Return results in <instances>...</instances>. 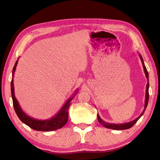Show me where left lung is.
<instances>
[{
	"instance_id": "1",
	"label": "left lung",
	"mask_w": 160,
	"mask_h": 160,
	"mask_svg": "<svg viewBox=\"0 0 160 160\" xmlns=\"http://www.w3.org/2000/svg\"><path fill=\"white\" fill-rule=\"evenodd\" d=\"M139 56L140 57V59H141V61L142 62V65L143 67V70H144V72L146 74V77L148 79V84L146 85V100H145V105H144V109L143 110V112L142 113V114L140 115L138 118H137L135 119H134L133 121H132V122H129L128 123H121V124H115V123H107L105 121H103L102 119L100 118V116L99 115V114H98V122L102 124L103 126L106 128L108 129H115V130H123V129H129L132 128V126H133V125L136 123L138 119L142 117L143 115L145 110H146L148 104V101H149V75H148V72L147 71V69L146 66L144 65V62H143V59L142 57V55L139 53Z\"/></svg>"
}]
</instances>
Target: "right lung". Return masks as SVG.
<instances>
[{"label": "right lung", "mask_w": 160, "mask_h": 160, "mask_svg": "<svg viewBox=\"0 0 160 160\" xmlns=\"http://www.w3.org/2000/svg\"><path fill=\"white\" fill-rule=\"evenodd\" d=\"M19 58V57H18ZM18 60L16 61L15 64L13 67L12 72V81H11V95L13 102V107L14 111L18 116V118L20 119V120L22 123L28 125L32 129H35L36 131H42V132H50V131H54L58 129H60L62 128L66 124V123L68 121V109L69 108V106L71 103V100L74 98V96L76 95L77 92L78 91V89L76 90L74 95H72L71 98L68 99L65 103L62 106V108L59 110L55 115L53 116L52 118H49L48 119L44 120H40L37 119L35 118H32L30 117L25 113L22 109L21 108L20 105L17 100L15 95H14V82H13V77L14 71L16 70V67L18 63Z\"/></svg>", "instance_id": "add662e5"}]
</instances>
